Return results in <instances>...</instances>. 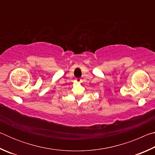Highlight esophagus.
Instances as JSON below:
<instances>
[{
  "mask_svg": "<svg viewBox=\"0 0 155 155\" xmlns=\"http://www.w3.org/2000/svg\"><path fill=\"white\" fill-rule=\"evenodd\" d=\"M75 82L80 83L82 82V79H81V78H76V79H75Z\"/></svg>",
  "mask_w": 155,
  "mask_h": 155,
  "instance_id": "obj_1",
  "label": "esophagus"
}]
</instances>
